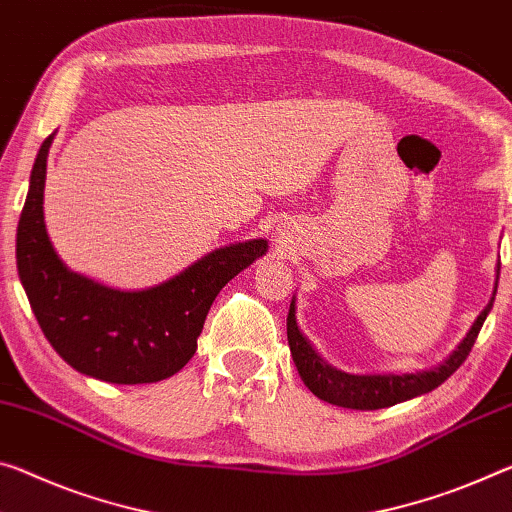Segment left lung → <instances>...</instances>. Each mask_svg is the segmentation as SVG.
<instances>
[{
    "label": "left lung",
    "mask_w": 512,
    "mask_h": 512,
    "mask_svg": "<svg viewBox=\"0 0 512 512\" xmlns=\"http://www.w3.org/2000/svg\"><path fill=\"white\" fill-rule=\"evenodd\" d=\"M499 269L497 264V280H494L492 298L485 305V310L476 316L472 328L462 342L456 346L449 358L442 364H437L435 369L417 371V373H367V376H355V373L339 371L328 364L326 360L316 353L310 339L303 335L298 321H296V296L291 298L289 316H287V339H289V351L294 364L298 369V376L303 378L305 387L310 389L314 396H319L321 401H328L339 408H351V410H378L389 408L401 401H410L415 396L433 392L435 387H440L446 378L456 371L462 362L467 360L469 351L476 342L478 332L483 328V321L488 319L492 310L494 296H497V282H499Z\"/></svg>",
    "instance_id": "1"
}]
</instances>
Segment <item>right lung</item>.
<instances>
[{
    "mask_svg": "<svg viewBox=\"0 0 512 512\" xmlns=\"http://www.w3.org/2000/svg\"><path fill=\"white\" fill-rule=\"evenodd\" d=\"M36 154L24 200L15 257L40 330L72 369L104 383H159L193 358L207 312L234 275L266 255L269 241L216 248L159 285L120 291L72 271L47 234L43 198L47 154Z\"/></svg>",
    "mask_w": 512,
    "mask_h": 512,
    "instance_id": "right-lung-1",
    "label": "right lung"
}]
</instances>
